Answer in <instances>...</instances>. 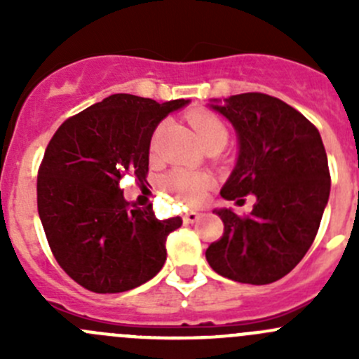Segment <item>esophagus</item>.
Listing matches in <instances>:
<instances>
[{
  "mask_svg": "<svg viewBox=\"0 0 359 359\" xmlns=\"http://www.w3.org/2000/svg\"><path fill=\"white\" fill-rule=\"evenodd\" d=\"M182 219H184V222H186V224H194L198 219H200V213H198V212H186V213H184Z\"/></svg>",
  "mask_w": 359,
  "mask_h": 359,
  "instance_id": "obj_1",
  "label": "esophagus"
}]
</instances>
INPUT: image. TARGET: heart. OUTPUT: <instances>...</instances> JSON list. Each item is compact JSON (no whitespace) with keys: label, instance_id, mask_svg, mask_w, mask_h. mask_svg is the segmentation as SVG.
<instances>
[{"label":"heart","instance_id":"heart-1","mask_svg":"<svg viewBox=\"0 0 359 359\" xmlns=\"http://www.w3.org/2000/svg\"><path fill=\"white\" fill-rule=\"evenodd\" d=\"M191 126L196 132L198 139L201 140L203 146L210 144H224L226 146L229 139V126L220 118L217 112L208 109L194 111L187 116ZM165 123H159L158 128L154 130L153 139H151V153L156 154L161 140ZM161 186L166 193L173 194L179 201L187 206H196L205 201L208 189L212 187V179L205 173H193L187 170H173L168 175L163 177Z\"/></svg>","mask_w":359,"mask_h":359}]
</instances>
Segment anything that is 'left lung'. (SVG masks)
I'll return each instance as SVG.
<instances>
[{
  "label": "left lung",
  "instance_id": "obj_1",
  "mask_svg": "<svg viewBox=\"0 0 359 359\" xmlns=\"http://www.w3.org/2000/svg\"><path fill=\"white\" fill-rule=\"evenodd\" d=\"M212 107L233 123L240 142L220 196L257 201L245 217L215 210L224 234L206 248V260L238 283H273L302 260L320 229L330 196L323 140L306 116L266 93H240Z\"/></svg>",
  "mask_w": 359,
  "mask_h": 359
}]
</instances>
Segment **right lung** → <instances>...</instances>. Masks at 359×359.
I'll use <instances>...</instances> for the list:
<instances>
[{"instance_id":"add662e5","label":"right lung","mask_w":359,"mask_h":359,"mask_svg":"<svg viewBox=\"0 0 359 359\" xmlns=\"http://www.w3.org/2000/svg\"><path fill=\"white\" fill-rule=\"evenodd\" d=\"M187 102L114 93L66 119L46 146L39 219L59 266L86 290H132L161 271L166 238L182 219L159 220L153 205H130L119 180H146L158 123Z\"/></svg>"}]
</instances>
